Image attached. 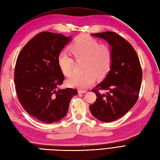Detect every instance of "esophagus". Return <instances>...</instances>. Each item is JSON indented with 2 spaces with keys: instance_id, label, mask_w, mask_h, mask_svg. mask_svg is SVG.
<instances>
[{
  "instance_id": "34e87169",
  "label": "esophagus",
  "mask_w": 160,
  "mask_h": 160,
  "mask_svg": "<svg viewBox=\"0 0 160 160\" xmlns=\"http://www.w3.org/2000/svg\"><path fill=\"white\" fill-rule=\"evenodd\" d=\"M87 92V91L85 90H79L78 91V92L79 93V94H82V93H85Z\"/></svg>"
}]
</instances>
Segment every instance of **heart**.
<instances>
[{
  "instance_id": "b5f03b06",
  "label": "heart",
  "mask_w": 160,
  "mask_h": 160,
  "mask_svg": "<svg viewBox=\"0 0 160 160\" xmlns=\"http://www.w3.org/2000/svg\"><path fill=\"white\" fill-rule=\"evenodd\" d=\"M70 52L77 62L83 60L85 73L75 74L68 79L67 85L78 89H87L96 81V79L105 78L111 69L112 51L108 44H101L95 38L87 34L77 37L69 46ZM58 63L62 73L69 77L73 73L75 60L65 51L58 54Z\"/></svg>"
}]
</instances>
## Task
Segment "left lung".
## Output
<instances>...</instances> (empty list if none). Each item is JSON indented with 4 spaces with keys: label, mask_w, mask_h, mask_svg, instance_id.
Masks as SVG:
<instances>
[{
    "label": "left lung",
    "mask_w": 160,
    "mask_h": 160,
    "mask_svg": "<svg viewBox=\"0 0 160 160\" xmlns=\"http://www.w3.org/2000/svg\"><path fill=\"white\" fill-rule=\"evenodd\" d=\"M92 35L103 38L112 48L111 69L103 81L91 90L97 98L89 105L93 117L109 122L122 117L136 104L140 90L142 71L135 49L124 38L113 32ZM100 90L108 92L101 94Z\"/></svg>",
    "instance_id": "obj_1"
}]
</instances>
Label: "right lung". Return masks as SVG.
<instances>
[{
    "label": "right lung",
    "instance_id": "add662e5",
    "mask_svg": "<svg viewBox=\"0 0 160 160\" xmlns=\"http://www.w3.org/2000/svg\"><path fill=\"white\" fill-rule=\"evenodd\" d=\"M71 40L61 34L42 32L22 49L14 69L16 91L20 102L32 117L53 123L67 114L71 98L78 94L71 88L59 89L64 75L58 54Z\"/></svg>",
    "mask_w": 160,
    "mask_h": 160
}]
</instances>
